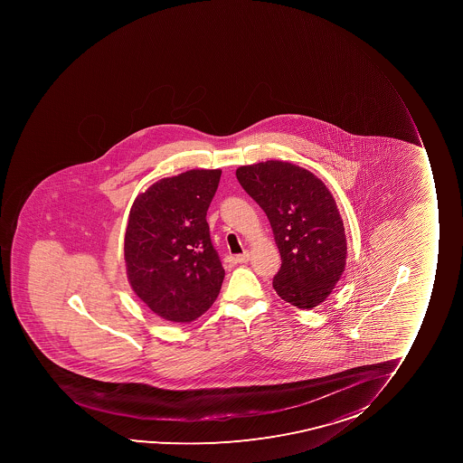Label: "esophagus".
<instances>
[{
	"label": "esophagus",
	"instance_id": "obj_1",
	"mask_svg": "<svg viewBox=\"0 0 463 463\" xmlns=\"http://www.w3.org/2000/svg\"><path fill=\"white\" fill-rule=\"evenodd\" d=\"M249 258H250V253L244 252L241 253V255H237V257L234 258L235 262H240V264H244V262L249 261Z\"/></svg>",
	"mask_w": 463,
	"mask_h": 463
}]
</instances>
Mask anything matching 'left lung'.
<instances>
[{
    "label": "left lung",
    "mask_w": 463,
    "mask_h": 463,
    "mask_svg": "<svg viewBox=\"0 0 463 463\" xmlns=\"http://www.w3.org/2000/svg\"><path fill=\"white\" fill-rule=\"evenodd\" d=\"M235 175L273 229L282 260L273 279L276 293L300 309L318 307L347 260L343 219L329 188L309 170L287 161L241 165Z\"/></svg>",
    "instance_id": "1"
}]
</instances>
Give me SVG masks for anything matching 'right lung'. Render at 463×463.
<instances>
[{"label": "right lung", "mask_w": 463, "mask_h": 463, "mask_svg": "<svg viewBox=\"0 0 463 463\" xmlns=\"http://www.w3.org/2000/svg\"><path fill=\"white\" fill-rule=\"evenodd\" d=\"M220 169H193L163 178L129 210L124 255L128 282L154 314L192 323L219 296L224 270L213 248L206 211Z\"/></svg>", "instance_id": "add662e5"}]
</instances>
